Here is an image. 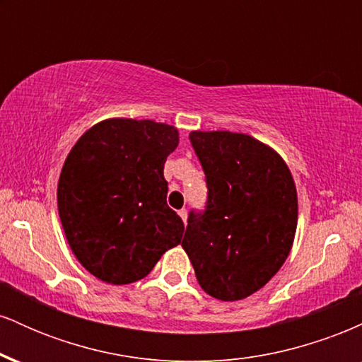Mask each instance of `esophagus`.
<instances>
[{
    "label": "esophagus",
    "mask_w": 362,
    "mask_h": 362,
    "mask_svg": "<svg viewBox=\"0 0 362 362\" xmlns=\"http://www.w3.org/2000/svg\"><path fill=\"white\" fill-rule=\"evenodd\" d=\"M178 216H180V218H182V221L185 223V219H187V209H185V207H184V209H180V211H178Z\"/></svg>",
    "instance_id": "34e87169"
}]
</instances>
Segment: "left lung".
I'll return each instance as SVG.
<instances>
[{
    "mask_svg": "<svg viewBox=\"0 0 362 362\" xmlns=\"http://www.w3.org/2000/svg\"><path fill=\"white\" fill-rule=\"evenodd\" d=\"M189 139L204 170L207 199L204 209L189 213L182 247L207 294L243 300L288 259L296 187L282 158L252 136L195 131Z\"/></svg>",
    "mask_w": 362,
    "mask_h": 362,
    "instance_id": "1",
    "label": "left lung"
}]
</instances>
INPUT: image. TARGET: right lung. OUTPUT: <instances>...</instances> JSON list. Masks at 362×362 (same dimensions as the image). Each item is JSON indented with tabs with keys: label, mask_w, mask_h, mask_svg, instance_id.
Returning <instances> with one entry per match:
<instances>
[{
	"label": "right lung",
	"mask_w": 362,
	"mask_h": 362,
	"mask_svg": "<svg viewBox=\"0 0 362 362\" xmlns=\"http://www.w3.org/2000/svg\"><path fill=\"white\" fill-rule=\"evenodd\" d=\"M178 132L155 120L109 119L78 139L61 170L57 207L86 271L110 284L146 277L184 223L167 204L163 177Z\"/></svg>",
	"instance_id": "right-lung-1"
}]
</instances>
